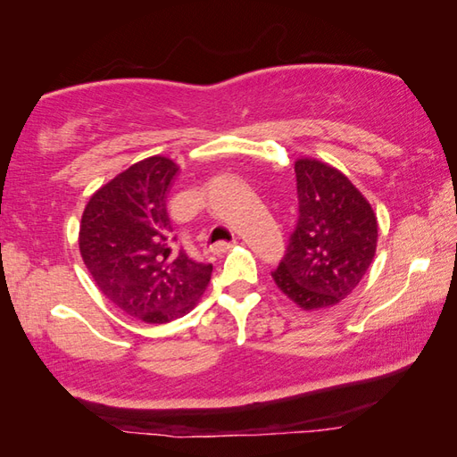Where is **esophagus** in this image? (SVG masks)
I'll list each match as a JSON object with an SVG mask.
<instances>
[{
	"label": "esophagus",
	"mask_w": 457,
	"mask_h": 457,
	"mask_svg": "<svg viewBox=\"0 0 457 457\" xmlns=\"http://www.w3.org/2000/svg\"><path fill=\"white\" fill-rule=\"evenodd\" d=\"M236 245V242H218L215 244L212 250L215 252V253H223V252H228V250H231V247Z\"/></svg>",
	"instance_id": "esophagus-1"
}]
</instances>
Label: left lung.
I'll return each mask as SVG.
<instances>
[{"label":"left lung","instance_id":"8db88e82","mask_svg":"<svg viewBox=\"0 0 457 457\" xmlns=\"http://www.w3.org/2000/svg\"><path fill=\"white\" fill-rule=\"evenodd\" d=\"M298 221L272 278L304 311L338 304L357 288L375 258L377 215L338 169L316 159L294 163Z\"/></svg>","mask_w":457,"mask_h":457}]
</instances>
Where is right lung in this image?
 Returning a JSON list of instances; mask_svg holds the SVG:
<instances>
[{"mask_svg":"<svg viewBox=\"0 0 457 457\" xmlns=\"http://www.w3.org/2000/svg\"><path fill=\"white\" fill-rule=\"evenodd\" d=\"M177 171L161 154L138 161L90 197L80 221V253L98 290L149 324L193 311L213 270L175 250L167 191Z\"/></svg>","mask_w":457,"mask_h":457,"instance_id":"add662e5","label":"right lung"}]
</instances>
